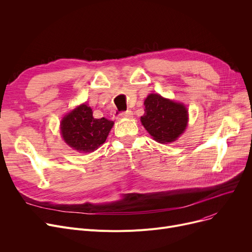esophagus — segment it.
Instances as JSON below:
<instances>
[{"instance_id": "esophagus-1", "label": "esophagus", "mask_w": 252, "mask_h": 252, "mask_svg": "<svg viewBox=\"0 0 252 252\" xmlns=\"http://www.w3.org/2000/svg\"><path fill=\"white\" fill-rule=\"evenodd\" d=\"M131 115H133V112H131L130 110H126L125 112L119 113L116 118H118V119L119 118H129V117H131Z\"/></svg>"}]
</instances>
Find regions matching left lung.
Instances as JSON below:
<instances>
[{"label": "left lung", "mask_w": 252, "mask_h": 252, "mask_svg": "<svg viewBox=\"0 0 252 252\" xmlns=\"http://www.w3.org/2000/svg\"><path fill=\"white\" fill-rule=\"evenodd\" d=\"M141 123L152 138L161 144L176 141L188 125V110L182 103L150 94L144 101Z\"/></svg>", "instance_id": "left-lung-1"}]
</instances>
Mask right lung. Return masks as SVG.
Segmentation results:
<instances>
[{
	"mask_svg": "<svg viewBox=\"0 0 252 252\" xmlns=\"http://www.w3.org/2000/svg\"><path fill=\"white\" fill-rule=\"evenodd\" d=\"M113 124L105 117L94 118L92 108L85 103L62 118L60 129L68 146L81 153H90L106 141Z\"/></svg>",
	"mask_w": 252,
	"mask_h": 252,
	"instance_id": "1",
	"label": "right lung"
}]
</instances>
